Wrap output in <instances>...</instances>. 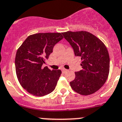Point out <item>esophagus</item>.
<instances>
[{
  "label": "esophagus",
  "instance_id": "esophagus-1",
  "mask_svg": "<svg viewBox=\"0 0 122 122\" xmlns=\"http://www.w3.org/2000/svg\"><path fill=\"white\" fill-rule=\"evenodd\" d=\"M67 71V69H62V72L63 73H65V72H66Z\"/></svg>",
  "mask_w": 122,
  "mask_h": 122
}]
</instances>
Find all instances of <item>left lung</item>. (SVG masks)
Listing matches in <instances>:
<instances>
[{
  "mask_svg": "<svg viewBox=\"0 0 122 122\" xmlns=\"http://www.w3.org/2000/svg\"><path fill=\"white\" fill-rule=\"evenodd\" d=\"M71 45L76 56L81 57L83 69L76 72V77L70 82L74 91L81 95L95 93L107 79L110 58L104 43L90 32L67 31L62 32Z\"/></svg>",
  "mask_w": 122,
  "mask_h": 122,
  "instance_id": "obj_1",
  "label": "left lung"
}]
</instances>
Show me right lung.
Masks as SVG:
<instances>
[{"mask_svg":"<svg viewBox=\"0 0 122 122\" xmlns=\"http://www.w3.org/2000/svg\"><path fill=\"white\" fill-rule=\"evenodd\" d=\"M63 39L61 33H38L28 36L16 51L15 69L23 88L36 96H43L55 90L61 70L42 67L53 52L55 44Z\"/></svg>","mask_w":122,"mask_h":122,"instance_id":"add662e5","label":"right lung"}]
</instances>
